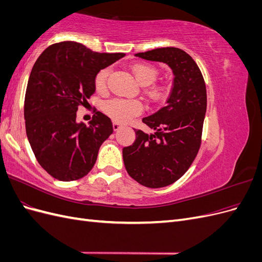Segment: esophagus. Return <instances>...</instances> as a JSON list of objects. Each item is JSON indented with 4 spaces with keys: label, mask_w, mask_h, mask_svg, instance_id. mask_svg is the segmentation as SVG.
<instances>
[{
    "label": "esophagus",
    "mask_w": 262,
    "mask_h": 262,
    "mask_svg": "<svg viewBox=\"0 0 262 262\" xmlns=\"http://www.w3.org/2000/svg\"><path fill=\"white\" fill-rule=\"evenodd\" d=\"M113 126H114V130H115V131H118L119 129L121 128L122 125H121L120 123H119V122H114V123H113Z\"/></svg>",
    "instance_id": "34e87169"
}]
</instances>
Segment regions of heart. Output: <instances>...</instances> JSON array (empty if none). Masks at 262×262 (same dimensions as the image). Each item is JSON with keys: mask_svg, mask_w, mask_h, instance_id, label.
<instances>
[{"mask_svg": "<svg viewBox=\"0 0 262 262\" xmlns=\"http://www.w3.org/2000/svg\"><path fill=\"white\" fill-rule=\"evenodd\" d=\"M131 71L136 77V80L143 86H147V95L150 100L154 102L161 101L164 96L165 92L162 87L157 85H150L157 77V70L145 63H134L131 67ZM110 74V69L105 68L101 69L99 72L95 76L94 84L96 90L101 92L105 91L108 83V77ZM102 110L104 113L113 118L114 120L119 122H125L130 120L134 116H138L143 110V105L139 100H128L121 98H115L106 101L102 105Z\"/></svg>", "mask_w": 262, "mask_h": 262, "instance_id": "1", "label": "heart"}]
</instances>
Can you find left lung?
<instances>
[{"instance_id":"left-lung-1","label":"left lung","mask_w":262,"mask_h":262,"mask_svg":"<svg viewBox=\"0 0 262 262\" xmlns=\"http://www.w3.org/2000/svg\"><path fill=\"white\" fill-rule=\"evenodd\" d=\"M136 55L166 63L175 75L167 105L142 120L155 133L134 130L136 142L122 150L125 169L134 180L163 188L184 176L199 152L207 87L199 67L184 50L167 47Z\"/></svg>"}]
</instances>
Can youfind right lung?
Wrapping results in <instances>:
<instances>
[{
    "label": "right lung",
    "mask_w": 262,
    "mask_h": 262,
    "mask_svg": "<svg viewBox=\"0 0 262 262\" xmlns=\"http://www.w3.org/2000/svg\"><path fill=\"white\" fill-rule=\"evenodd\" d=\"M123 57L62 41L35 62L24 104L26 134L39 165L53 178L78 180L94 167L99 147L114 132L113 122L95 109L89 125L77 123L76 112L95 93L99 71Z\"/></svg>",
    "instance_id": "add662e5"
}]
</instances>
